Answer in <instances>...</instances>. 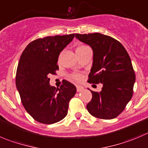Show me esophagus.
Returning a JSON list of instances; mask_svg holds the SVG:
<instances>
[{
    "label": "esophagus",
    "mask_w": 148,
    "mask_h": 148,
    "mask_svg": "<svg viewBox=\"0 0 148 148\" xmlns=\"http://www.w3.org/2000/svg\"><path fill=\"white\" fill-rule=\"evenodd\" d=\"M76 88H77V92H81V91H82L84 90L83 87L80 86V85H77V86H76Z\"/></svg>",
    "instance_id": "esophagus-1"
}]
</instances>
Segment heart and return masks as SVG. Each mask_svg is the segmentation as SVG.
Masks as SVG:
<instances>
[{"label": "heart", "mask_w": 148, "mask_h": 148, "mask_svg": "<svg viewBox=\"0 0 148 148\" xmlns=\"http://www.w3.org/2000/svg\"><path fill=\"white\" fill-rule=\"evenodd\" d=\"M86 47H88L85 46V45H81V46L77 47V49H76V52H77V51H79V50H82V49H85V48H86ZM70 77H71V79H72L73 80L79 82V81L82 80V75L81 74H78V73H74V74H72L70 75Z\"/></svg>", "instance_id": "obj_1"}]
</instances>
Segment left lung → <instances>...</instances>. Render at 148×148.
Returning <instances> with one entry per match:
<instances>
[{"label":"left lung","mask_w":148,"mask_h":148,"mask_svg":"<svg viewBox=\"0 0 148 148\" xmlns=\"http://www.w3.org/2000/svg\"><path fill=\"white\" fill-rule=\"evenodd\" d=\"M75 37L93 51L88 82L103 85L101 92L90 90L93 97L87 109L96 118L113 119L123 111L133 96L136 77L130 57L121 43L109 36L94 33L77 34Z\"/></svg>","instance_id":"1"}]
</instances>
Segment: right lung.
Segmentation results:
<instances>
[{
	"instance_id": "right-lung-1",
	"label": "right lung",
	"mask_w": 148,
	"mask_h": 148,
	"mask_svg": "<svg viewBox=\"0 0 148 148\" xmlns=\"http://www.w3.org/2000/svg\"><path fill=\"white\" fill-rule=\"evenodd\" d=\"M74 37V34H69L38 38L31 41L20 56L16 86L23 107L37 122L52 124L67 114L76 87L66 80L60 88L51 86L49 76L59 69L60 52Z\"/></svg>"
}]
</instances>
